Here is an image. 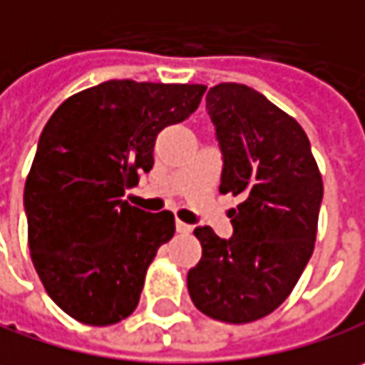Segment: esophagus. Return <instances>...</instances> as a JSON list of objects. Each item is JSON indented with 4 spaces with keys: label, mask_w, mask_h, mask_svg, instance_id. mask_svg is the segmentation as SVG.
<instances>
[{
    "label": "esophagus",
    "mask_w": 365,
    "mask_h": 365,
    "mask_svg": "<svg viewBox=\"0 0 365 365\" xmlns=\"http://www.w3.org/2000/svg\"><path fill=\"white\" fill-rule=\"evenodd\" d=\"M175 229H178V233H190L192 231V227L187 225V223H183V221H175Z\"/></svg>",
    "instance_id": "esophagus-1"
}]
</instances>
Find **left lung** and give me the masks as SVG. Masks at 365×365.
<instances>
[{"mask_svg": "<svg viewBox=\"0 0 365 365\" xmlns=\"http://www.w3.org/2000/svg\"><path fill=\"white\" fill-rule=\"evenodd\" d=\"M206 109L223 150L219 192L242 202L229 210L231 240L194 229L202 258L187 272V291L206 316L246 324L277 310L308 264L322 175L302 125L258 91L217 84Z\"/></svg>", "mask_w": 365, "mask_h": 365, "instance_id": "left-lung-1", "label": "left lung"}]
</instances>
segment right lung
<instances>
[{"label":"right lung","mask_w":365,"mask_h":365,"mask_svg":"<svg viewBox=\"0 0 365 365\" xmlns=\"http://www.w3.org/2000/svg\"><path fill=\"white\" fill-rule=\"evenodd\" d=\"M204 84L109 80L66 98L43 128L24 183L34 270L55 304L88 327L136 310L173 212L121 200L153 169L157 134L192 115Z\"/></svg>","instance_id":"obj_1"}]
</instances>
